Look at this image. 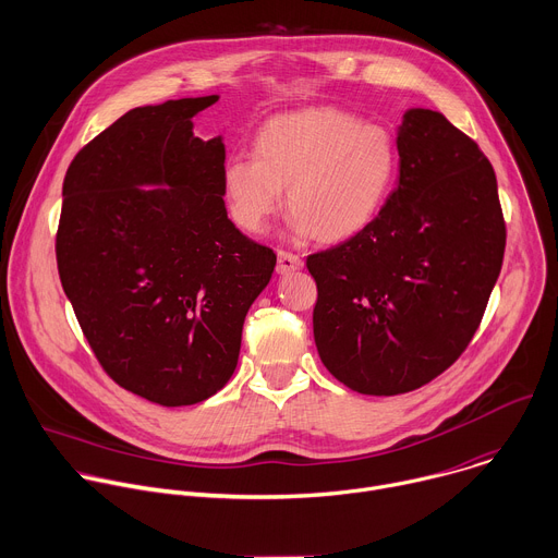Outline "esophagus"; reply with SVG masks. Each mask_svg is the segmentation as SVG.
Instances as JSON below:
<instances>
[{
    "label": "esophagus",
    "mask_w": 558,
    "mask_h": 558,
    "mask_svg": "<svg viewBox=\"0 0 558 558\" xmlns=\"http://www.w3.org/2000/svg\"><path fill=\"white\" fill-rule=\"evenodd\" d=\"M298 269H302V258L300 256H295V254H291V252H278V263H276V271L280 274V276H284V274H293V271H298Z\"/></svg>",
    "instance_id": "obj_1"
}]
</instances>
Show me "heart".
Segmentation results:
<instances>
[{"mask_svg": "<svg viewBox=\"0 0 558 558\" xmlns=\"http://www.w3.org/2000/svg\"><path fill=\"white\" fill-rule=\"evenodd\" d=\"M397 168V142L386 126L315 107L267 120L254 155L226 163L223 191L232 219L252 234L269 230L287 189L295 232L341 243L377 219Z\"/></svg>", "mask_w": 558, "mask_h": 558, "instance_id": "b5f03b06", "label": "heart"}]
</instances>
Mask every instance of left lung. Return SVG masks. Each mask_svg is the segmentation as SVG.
Listing matches in <instances>:
<instances>
[{
  "mask_svg": "<svg viewBox=\"0 0 558 558\" xmlns=\"http://www.w3.org/2000/svg\"><path fill=\"white\" fill-rule=\"evenodd\" d=\"M397 148L399 183L377 219L306 258L319 359L369 397L412 392L464 352L506 247L495 170L469 135L410 109Z\"/></svg>",
  "mask_w": 558,
  "mask_h": 558,
  "instance_id": "1",
  "label": "left lung"
}]
</instances>
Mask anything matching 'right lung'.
Listing matches in <instances>:
<instances>
[{"mask_svg": "<svg viewBox=\"0 0 558 558\" xmlns=\"http://www.w3.org/2000/svg\"><path fill=\"white\" fill-rule=\"evenodd\" d=\"M217 100L126 111L76 153L63 181V291L105 373L163 408L202 403L230 381L245 315L276 267L228 219L223 137L193 133Z\"/></svg>", "mask_w": 558, "mask_h": 558, "instance_id": "obj_1", "label": "right lung"}]
</instances>
